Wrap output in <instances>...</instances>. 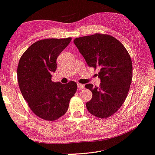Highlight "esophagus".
<instances>
[{
    "label": "esophagus",
    "instance_id": "esophagus-1",
    "mask_svg": "<svg viewBox=\"0 0 155 155\" xmlns=\"http://www.w3.org/2000/svg\"><path fill=\"white\" fill-rule=\"evenodd\" d=\"M77 85H78V89H84V87H85V86H84V85H83V84L78 83Z\"/></svg>",
    "mask_w": 155,
    "mask_h": 155
}]
</instances>
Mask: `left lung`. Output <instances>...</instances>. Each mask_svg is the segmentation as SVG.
<instances>
[{"mask_svg":"<svg viewBox=\"0 0 155 155\" xmlns=\"http://www.w3.org/2000/svg\"><path fill=\"white\" fill-rule=\"evenodd\" d=\"M74 43L101 79L99 87L87 84L93 96L86 106L97 118L112 116L123 104L133 76L131 57L124 45L113 36L104 34L76 38Z\"/></svg>","mask_w":155,"mask_h":155,"instance_id":"1","label":"left lung"}]
</instances>
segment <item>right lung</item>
<instances>
[{
	"label": "right lung",
	"mask_w": 155,
	"mask_h": 155,
	"mask_svg": "<svg viewBox=\"0 0 155 155\" xmlns=\"http://www.w3.org/2000/svg\"><path fill=\"white\" fill-rule=\"evenodd\" d=\"M72 38H46L33 43L21 56L17 76L22 95L34 114L53 121L66 114L70 100L77 91L74 81L53 82L51 73L56 60Z\"/></svg>",
	"instance_id": "obj_1"
}]
</instances>
